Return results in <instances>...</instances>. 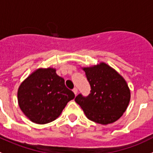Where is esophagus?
<instances>
[{"instance_id":"obj_1","label":"esophagus","mask_w":153,"mask_h":153,"mask_svg":"<svg viewBox=\"0 0 153 153\" xmlns=\"http://www.w3.org/2000/svg\"><path fill=\"white\" fill-rule=\"evenodd\" d=\"M72 91H73V92L75 94H77V93H78V88H74L73 90Z\"/></svg>"}]
</instances>
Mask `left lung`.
Listing matches in <instances>:
<instances>
[{"label":"left lung","mask_w":153,"mask_h":153,"mask_svg":"<svg viewBox=\"0 0 153 153\" xmlns=\"http://www.w3.org/2000/svg\"><path fill=\"white\" fill-rule=\"evenodd\" d=\"M91 86L87 97L79 94L75 98L88 119L100 124L117 120L126 111L130 91L124 78L104 62L83 68Z\"/></svg>","instance_id":"8db88e82"}]
</instances>
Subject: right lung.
Segmentation results:
<instances>
[{
	"label": "right lung",
	"instance_id": "obj_1",
	"mask_svg": "<svg viewBox=\"0 0 153 153\" xmlns=\"http://www.w3.org/2000/svg\"><path fill=\"white\" fill-rule=\"evenodd\" d=\"M53 68H39L21 83L17 91L20 109L30 120L46 124L59 117L75 94Z\"/></svg>",
	"mask_w": 153,
	"mask_h": 153
}]
</instances>
